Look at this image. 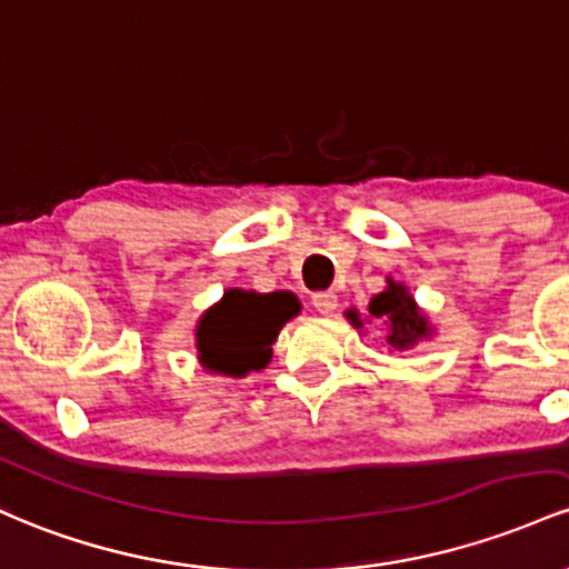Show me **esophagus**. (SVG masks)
Returning a JSON list of instances; mask_svg holds the SVG:
<instances>
[{
  "label": "esophagus",
  "instance_id": "obj_1",
  "mask_svg": "<svg viewBox=\"0 0 569 569\" xmlns=\"http://www.w3.org/2000/svg\"><path fill=\"white\" fill-rule=\"evenodd\" d=\"M311 303H315V309L319 311V315H330V311L336 309L338 306V296L336 292H315V296H311Z\"/></svg>",
  "mask_w": 569,
  "mask_h": 569
}]
</instances>
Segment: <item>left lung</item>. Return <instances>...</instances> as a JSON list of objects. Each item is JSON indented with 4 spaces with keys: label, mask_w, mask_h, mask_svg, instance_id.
Segmentation results:
<instances>
[{
    "label": "left lung",
    "mask_w": 569,
    "mask_h": 569,
    "mask_svg": "<svg viewBox=\"0 0 569 569\" xmlns=\"http://www.w3.org/2000/svg\"><path fill=\"white\" fill-rule=\"evenodd\" d=\"M368 315L376 319H385L387 343L392 349H398V352L417 347L419 341L432 336L430 322H427V317L419 311V306L411 298V292H408V287L392 282V279H387L385 292L370 298ZM347 317L355 328H362V319L355 309L347 311Z\"/></svg>",
    "instance_id": "left-lung-1"
}]
</instances>
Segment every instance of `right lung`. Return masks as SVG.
<instances>
[{
    "instance_id": "obj_1",
    "label": "right lung",
    "mask_w": 569,
    "mask_h": 569,
    "mask_svg": "<svg viewBox=\"0 0 569 569\" xmlns=\"http://www.w3.org/2000/svg\"><path fill=\"white\" fill-rule=\"evenodd\" d=\"M301 311L292 292L228 290L199 319L196 341L199 360L207 370L226 376H247L271 360V343L287 319Z\"/></svg>"
}]
</instances>
